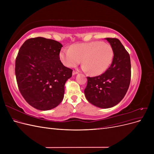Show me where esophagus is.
Returning a JSON list of instances; mask_svg holds the SVG:
<instances>
[{"label": "esophagus", "instance_id": "esophagus-1", "mask_svg": "<svg viewBox=\"0 0 154 154\" xmlns=\"http://www.w3.org/2000/svg\"><path fill=\"white\" fill-rule=\"evenodd\" d=\"M78 72L76 71H73V72H72V74H73V75H75V74H78Z\"/></svg>", "mask_w": 154, "mask_h": 154}]
</instances>
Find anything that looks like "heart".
<instances>
[{"instance_id":"heart-1","label":"heart","mask_w":154,"mask_h":154,"mask_svg":"<svg viewBox=\"0 0 154 154\" xmlns=\"http://www.w3.org/2000/svg\"><path fill=\"white\" fill-rule=\"evenodd\" d=\"M114 57L113 49L109 44L100 41L75 44L70 48H63L60 53L63 63L74 67L83 59L82 69L93 76L103 74L109 67Z\"/></svg>"}]
</instances>
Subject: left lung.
<instances>
[{
    "mask_svg": "<svg viewBox=\"0 0 154 154\" xmlns=\"http://www.w3.org/2000/svg\"><path fill=\"white\" fill-rule=\"evenodd\" d=\"M113 49L114 57L110 66L100 76L87 77L84 90L86 99L100 108L112 107L123 100L131 78V63L128 53L116 38H106Z\"/></svg>",
    "mask_w": 154,
    "mask_h": 154,
    "instance_id": "8db88e82",
    "label": "left lung"
}]
</instances>
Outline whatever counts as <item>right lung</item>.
<instances>
[{"label": "right lung", "instance_id": "right-lung-1", "mask_svg": "<svg viewBox=\"0 0 154 154\" xmlns=\"http://www.w3.org/2000/svg\"><path fill=\"white\" fill-rule=\"evenodd\" d=\"M63 45L43 38H29L20 47L15 60V75L22 96L40 110L55 108L63 100L66 82L72 70L60 60Z\"/></svg>", "mask_w": 154, "mask_h": 154}]
</instances>
